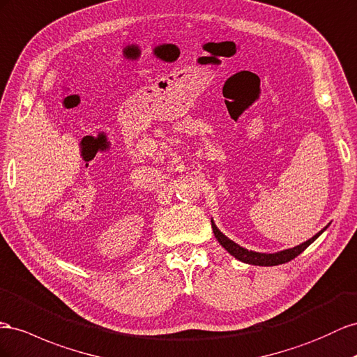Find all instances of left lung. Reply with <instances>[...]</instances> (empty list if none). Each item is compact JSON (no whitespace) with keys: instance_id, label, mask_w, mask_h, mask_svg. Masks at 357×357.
<instances>
[{"instance_id":"left-lung-1","label":"left lung","mask_w":357,"mask_h":357,"mask_svg":"<svg viewBox=\"0 0 357 357\" xmlns=\"http://www.w3.org/2000/svg\"><path fill=\"white\" fill-rule=\"evenodd\" d=\"M211 228H213V233H215V237L218 238V242L222 245L228 252L236 257L237 259H240V261L243 263H248V264H254V266H278V264H284V263H288L291 261L293 258H296L298 254H302L303 250L310 246L314 240L319 237L323 231L327 228H323L320 233H317L312 238L306 240L305 243L298 245V246H294L291 249H285V250H281V252H276V254H261V252H254V250H248L242 246H238L237 243H234L233 240H229L227 236H224L220 231L218 229V227L215 225L213 220H211Z\"/></svg>"}]
</instances>
